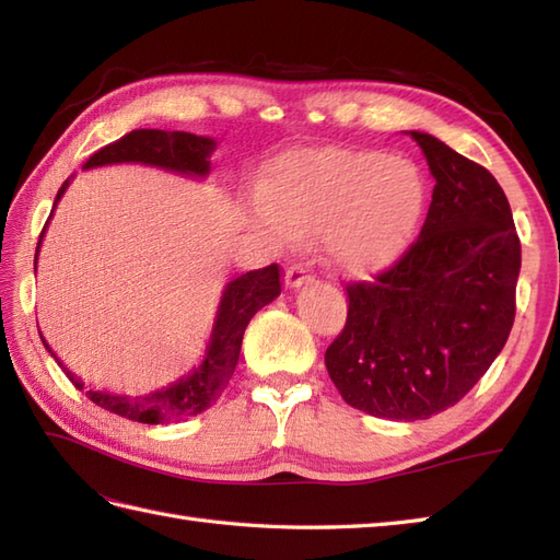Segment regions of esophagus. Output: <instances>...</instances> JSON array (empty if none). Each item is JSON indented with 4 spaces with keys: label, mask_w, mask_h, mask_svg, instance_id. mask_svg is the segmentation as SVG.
<instances>
[{
    "label": "esophagus",
    "mask_w": 560,
    "mask_h": 560,
    "mask_svg": "<svg viewBox=\"0 0 560 560\" xmlns=\"http://www.w3.org/2000/svg\"><path fill=\"white\" fill-rule=\"evenodd\" d=\"M307 281H313V273L307 271V265H301V261H299V265H291L287 269V277H283V283H287L289 289H299Z\"/></svg>",
    "instance_id": "obj_1"
}]
</instances>
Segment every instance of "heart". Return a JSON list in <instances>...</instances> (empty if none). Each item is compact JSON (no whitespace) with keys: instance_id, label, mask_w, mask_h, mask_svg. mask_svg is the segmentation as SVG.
Listing matches in <instances>:
<instances>
[{"instance_id":"b5f03b06","label":"heart","mask_w":560,"mask_h":560,"mask_svg":"<svg viewBox=\"0 0 560 560\" xmlns=\"http://www.w3.org/2000/svg\"><path fill=\"white\" fill-rule=\"evenodd\" d=\"M257 197L271 225L323 231L329 259L349 273L392 265L425 205L416 165L373 149L293 151L265 165Z\"/></svg>"}]
</instances>
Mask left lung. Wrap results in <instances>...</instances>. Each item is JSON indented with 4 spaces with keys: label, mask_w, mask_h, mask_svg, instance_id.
I'll return each mask as SVG.
<instances>
[{
    "label": "left lung",
    "mask_w": 560,
    "mask_h": 560,
    "mask_svg": "<svg viewBox=\"0 0 560 560\" xmlns=\"http://www.w3.org/2000/svg\"><path fill=\"white\" fill-rule=\"evenodd\" d=\"M411 137L435 177L421 235L375 281L347 283V325L325 351L343 401L392 421L431 419L479 383L513 329L522 265L495 177Z\"/></svg>",
    "instance_id": "1"
}]
</instances>
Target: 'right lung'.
Listing matches in <instances>:
<instances>
[{"mask_svg": "<svg viewBox=\"0 0 560 560\" xmlns=\"http://www.w3.org/2000/svg\"><path fill=\"white\" fill-rule=\"evenodd\" d=\"M213 149H217V141L209 137H197L189 132H163V129H135V132L113 141V144L98 149L86 163H83V168H96V165H110V163H144V165H156V168L173 171L189 177H205L211 171L209 156ZM67 185L69 180L59 187L55 205L59 201V197L65 195ZM45 229L40 233L38 247H35V261H38V249L43 243ZM279 293H281L279 265H269V267L243 273V277L233 279L229 287H225L221 295L219 313H217V323H213L211 341L207 347V355L192 373L144 397H120L101 389H86V397L93 404H98L101 409L125 416V419L139 421V423L183 421V419H189V416L207 411L211 404L221 397V392L225 389V385H229V380L235 371L247 323L253 319L257 311H261L267 303L277 299ZM45 349L52 353V349L47 347V343ZM55 361L67 373L71 385L77 389H83L81 380L74 373H69L57 355Z\"/></svg>", "mask_w": 560, "mask_h": 560, "instance_id": "add662e5", "label": "right lung"}]
</instances>
